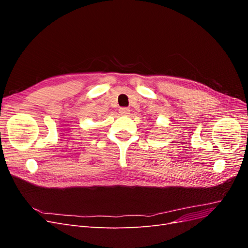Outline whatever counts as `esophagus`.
I'll return each instance as SVG.
<instances>
[{"instance_id": "34e87169", "label": "esophagus", "mask_w": 248, "mask_h": 248, "mask_svg": "<svg viewBox=\"0 0 248 248\" xmlns=\"http://www.w3.org/2000/svg\"><path fill=\"white\" fill-rule=\"evenodd\" d=\"M119 112H120V115H122V116H128L130 112V109L128 108H121L119 109Z\"/></svg>"}]
</instances>
